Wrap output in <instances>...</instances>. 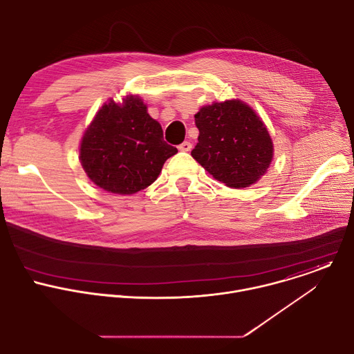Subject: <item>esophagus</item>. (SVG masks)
Masks as SVG:
<instances>
[{"label": "esophagus", "mask_w": 354, "mask_h": 354, "mask_svg": "<svg viewBox=\"0 0 354 354\" xmlns=\"http://www.w3.org/2000/svg\"><path fill=\"white\" fill-rule=\"evenodd\" d=\"M192 148V144L189 141H183L180 145H179V149L183 151V153H187V151H190Z\"/></svg>", "instance_id": "obj_1"}]
</instances>
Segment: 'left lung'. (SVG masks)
I'll use <instances>...</instances> for the list:
<instances>
[{
    "instance_id": "obj_1",
    "label": "left lung",
    "mask_w": 354,
    "mask_h": 354,
    "mask_svg": "<svg viewBox=\"0 0 354 354\" xmlns=\"http://www.w3.org/2000/svg\"><path fill=\"white\" fill-rule=\"evenodd\" d=\"M198 142L192 157L228 187L258 182L273 160V141L262 122L239 99L201 106L194 115Z\"/></svg>"
}]
</instances>
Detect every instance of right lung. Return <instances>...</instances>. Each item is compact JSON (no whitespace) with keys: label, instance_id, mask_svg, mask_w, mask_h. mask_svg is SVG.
<instances>
[{"label":"right lung","instance_id":"add662e5","mask_svg":"<svg viewBox=\"0 0 354 354\" xmlns=\"http://www.w3.org/2000/svg\"><path fill=\"white\" fill-rule=\"evenodd\" d=\"M178 149L164 141L161 124L147 112L137 95L122 104H104L80 144L86 176L109 193L133 194L156 182L165 161Z\"/></svg>","mask_w":354,"mask_h":354}]
</instances>
